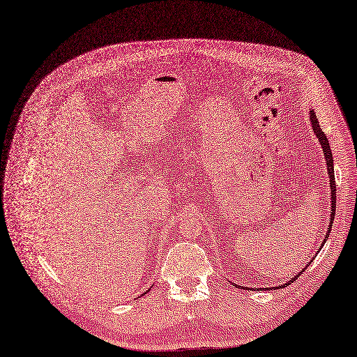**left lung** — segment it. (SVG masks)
I'll list each match as a JSON object with an SVG mask.
<instances>
[{
	"instance_id": "left-lung-1",
	"label": "left lung",
	"mask_w": 357,
	"mask_h": 357,
	"mask_svg": "<svg viewBox=\"0 0 357 357\" xmlns=\"http://www.w3.org/2000/svg\"><path fill=\"white\" fill-rule=\"evenodd\" d=\"M311 122H312V127H314V132H315V135L318 137V140H319V143H321V146H322V150H324V156H325V160H327V170H328V175H330V183H331V187H330V190H331V198H333V201H331V217H330V226H328V234L325 235V239H324V242H322V245L325 243V241L328 239V235H330V230H331V226H333V220H334V214H335V197H337V194H335V179H334V166H333V153H331V149H330V143H328V140H327V135L324 134V131L321 130V127H319V122H318V119H317V115H315V112L314 111H311ZM303 271H301V274H302ZM301 274H296V277H293V280H296L298 278V275H301ZM293 280H290V282H287V283H284L283 286H280V289L282 287H286V286H289Z\"/></svg>"
}]
</instances>
